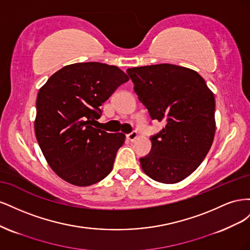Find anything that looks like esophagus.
<instances>
[{"instance_id":"esophagus-1","label":"esophagus","mask_w":250,"mask_h":250,"mask_svg":"<svg viewBox=\"0 0 250 250\" xmlns=\"http://www.w3.org/2000/svg\"><path fill=\"white\" fill-rule=\"evenodd\" d=\"M126 138H127L128 141L133 142L134 140H137V138H138V132H137V131H132V132H130L129 134H127Z\"/></svg>"}]
</instances>
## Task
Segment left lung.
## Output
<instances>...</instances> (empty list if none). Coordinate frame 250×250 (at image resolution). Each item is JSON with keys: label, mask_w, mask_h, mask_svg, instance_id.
Segmentation results:
<instances>
[{"label": "left lung", "mask_w": 250, "mask_h": 250, "mask_svg": "<svg viewBox=\"0 0 250 250\" xmlns=\"http://www.w3.org/2000/svg\"><path fill=\"white\" fill-rule=\"evenodd\" d=\"M134 92L152 120L165 127L151 138V153L141 167L158 183L176 184L197 169L213 144L215 97L191 69L162 63L127 70Z\"/></svg>", "instance_id": "1"}]
</instances>
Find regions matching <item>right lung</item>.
<instances>
[{
  "mask_svg": "<svg viewBox=\"0 0 250 250\" xmlns=\"http://www.w3.org/2000/svg\"><path fill=\"white\" fill-rule=\"evenodd\" d=\"M129 77L116 65L79 62L63 66L40 88L34 130L48 165L66 183L88 187L112 170L122 132L96 127L101 105Z\"/></svg>",
  "mask_w": 250,
  "mask_h": 250,
  "instance_id": "add662e5",
  "label": "right lung"
}]
</instances>
